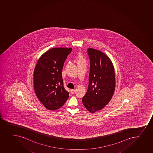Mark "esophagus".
<instances>
[{
    "mask_svg": "<svg viewBox=\"0 0 153 153\" xmlns=\"http://www.w3.org/2000/svg\"><path fill=\"white\" fill-rule=\"evenodd\" d=\"M71 94H74L75 92H76V91L74 90V89H71Z\"/></svg>",
    "mask_w": 153,
    "mask_h": 153,
    "instance_id": "34e87169",
    "label": "esophagus"
}]
</instances>
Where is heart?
<instances>
[{
    "label": "heart",
    "mask_w": 153,
    "mask_h": 153,
    "mask_svg": "<svg viewBox=\"0 0 153 153\" xmlns=\"http://www.w3.org/2000/svg\"><path fill=\"white\" fill-rule=\"evenodd\" d=\"M78 57H79V60L83 59V58H82V55L81 53H79V56H78Z\"/></svg>",
    "instance_id": "b5f03b06"
}]
</instances>
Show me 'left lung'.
Listing matches in <instances>:
<instances>
[{"mask_svg": "<svg viewBox=\"0 0 153 153\" xmlns=\"http://www.w3.org/2000/svg\"><path fill=\"white\" fill-rule=\"evenodd\" d=\"M90 71L88 91L82 101L91 113L100 110L108 103L115 88L114 70L110 59L102 52L89 48Z\"/></svg>", "mask_w": 153, "mask_h": 153, "instance_id": "obj_1", "label": "left lung"}]
</instances>
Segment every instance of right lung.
I'll return each mask as SVG.
<instances>
[{
    "mask_svg": "<svg viewBox=\"0 0 153 153\" xmlns=\"http://www.w3.org/2000/svg\"><path fill=\"white\" fill-rule=\"evenodd\" d=\"M72 48H54L42 55L34 72L36 95L46 108L55 110L62 107L69 97L64 87L62 68Z\"/></svg>",
    "mask_w": 153,
    "mask_h": 153,
    "instance_id": "add662e5",
    "label": "right lung"
}]
</instances>
